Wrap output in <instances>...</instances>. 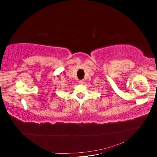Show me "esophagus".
<instances>
[{"label":"esophagus","mask_w":157,"mask_h":157,"mask_svg":"<svg viewBox=\"0 0 157 157\" xmlns=\"http://www.w3.org/2000/svg\"><path fill=\"white\" fill-rule=\"evenodd\" d=\"M79 83L81 84H84V80H79Z\"/></svg>","instance_id":"34e87169"}]
</instances>
